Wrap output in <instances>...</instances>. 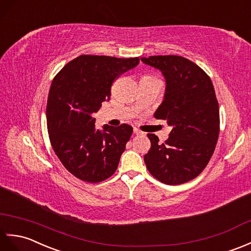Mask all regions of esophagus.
<instances>
[{"mask_svg": "<svg viewBox=\"0 0 251 251\" xmlns=\"http://www.w3.org/2000/svg\"><path fill=\"white\" fill-rule=\"evenodd\" d=\"M133 132H134V134H136V135H143L144 134V133L141 130H138L137 127H134V129H133Z\"/></svg>", "mask_w": 251, "mask_h": 251, "instance_id": "1", "label": "esophagus"}]
</instances>
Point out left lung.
<instances>
[{"instance_id":"obj_1","label":"left lung","mask_w":251,"mask_h":251,"mask_svg":"<svg viewBox=\"0 0 251 251\" xmlns=\"http://www.w3.org/2000/svg\"><path fill=\"white\" fill-rule=\"evenodd\" d=\"M141 60L164 76V99L154 117L172 126L163 144L149 133L151 147L144 155L145 164L166 185L187 182L205 169L218 141L219 106L213 82L200 66L179 55Z\"/></svg>"}]
</instances>
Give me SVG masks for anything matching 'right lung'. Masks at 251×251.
Instances as JSON below:
<instances>
[{
    "label": "right lung",
    "mask_w": 251,
    "mask_h": 251,
    "mask_svg": "<svg viewBox=\"0 0 251 251\" xmlns=\"http://www.w3.org/2000/svg\"><path fill=\"white\" fill-rule=\"evenodd\" d=\"M138 63V58L82 54L52 80L46 108L50 143L64 168L83 181L105 180L117 170L133 127L104 125L98 130L92 116L109 101L117 77Z\"/></svg>",
    "instance_id": "add662e5"
}]
</instances>
